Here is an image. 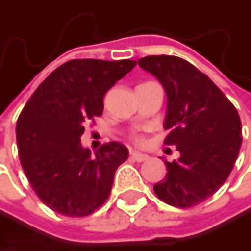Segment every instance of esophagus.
<instances>
[{
  "mask_svg": "<svg viewBox=\"0 0 251 251\" xmlns=\"http://www.w3.org/2000/svg\"><path fill=\"white\" fill-rule=\"evenodd\" d=\"M130 157L135 160V161H138V163H142V161H147L150 157L147 155V154H141V152H136V151H133L132 154H130Z\"/></svg>",
  "mask_w": 251,
  "mask_h": 251,
  "instance_id": "34e87169",
  "label": "esophagus"
}]
</instances>
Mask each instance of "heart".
Masks as SVG:
<instances>
[{"label":"heart","mask_w":251,"mask_h":251,"mask_svg":"<svg viewBox=\"0 0 251 251\" xmlns=\"http://www.w3.org/2000/svg\"><path fill=\"white\" fill-rule=\"evenodd\" d=\"M135 141H136V142H142V138H141V136H135Z\"/></svg>","instance_id":"heart-1"}]
</instances>
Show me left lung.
<instances>
[{
  "instance_id": "1",
  "label": "left lung",
  "mask_w": 251,
  "mask_h": 251,
  "mask_svg": "<svg viewBox=\"0 0 251 251\" xmlns=\"http://www.w3.org/2000/svg\"><path fill=\"white\" fill-rule=\"evenodd\" d=\"M167 94L166 145L180 152L166 163L167 175L155 195L177 208H190L212 196L228 178L241 147V121L226 94L190 62L169 55L138 59Z\"/></svg>"
}]
</instances>
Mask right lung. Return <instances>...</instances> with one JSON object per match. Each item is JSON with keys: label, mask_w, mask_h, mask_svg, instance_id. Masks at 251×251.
Returning a JSON list of instances; mask_svg holds the SVG:
<instances>
[{"label": "right lung", "mask_w": 251, "mask_h": 251, "mask_svg": "<svg viewBox=\"0 0 251 251\" xmlns=\"http://www.w3.org/2000/svg\"><path fill=\"white\" fill-rule=\"evenodd\" d=\"M136 65L135 61L73 59L33 93L22 110L17 148L39 199L67 217H87L109 198L116 169L129 151L104 144L94 155L81 145L84 125L103 113V97Z\"/></svg>", "instance_id": "right-lung-1"}]
</instances>
